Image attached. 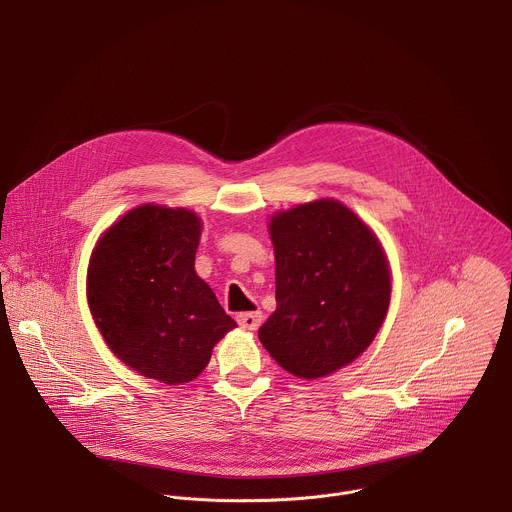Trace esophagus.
<instances>
[{
    "label": "esophagus",
    "mask_w": 512,
    "mask_h": 512,
    "mask_svg": "<svg viewBox=\"0 0 512 512\" xmlns=\"http://www.w3.org/2000/svg\"><path fill=\"white\" fill-rule=\"evenodd\" d=\"M237 322L245 330H257L263 322V314L259 310L257 312H243V314L237 316Z\"/></svg>",
    "instance_id": "34e87169"
}]
</instances>
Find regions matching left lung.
<instances>
[{
  "mask_svg": "<svg viewBox=\"0 0 512 512\" xmlns=\"http://www.w3.org/2000/svg\"><path fill=\"white\" fill-rule=\"evenodd\" d=\"M277 308L259 340L281 369L328 377L356 360L391 304V267L375 231L334 198L271 214Z\"/></svg>",
  "mask_w": 512,
  "mask_h": 512,
  "instance_id": "obj_1",
  "label": "left lung"
}]
</instances>
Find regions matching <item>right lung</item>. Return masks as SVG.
Masks as SVG:
<instances>
[{
  "mask_svg": "<svg viewBox=\"0 0 512 512\" xmlns=\"http://www.w3.org/2000/svg\"><path fill=\"white\" fill-rule=\"evenodd\" d=\"M202 221L194 210L141 204L97 241L87 300L111 352L166 385L194 381L237 322L194 269Z\"/></svg>",
  "mask_w": 512,
  "mask_h": 512,
  "instance_id": "add662e5",
  "label": "right lung"
}]
</instances>
